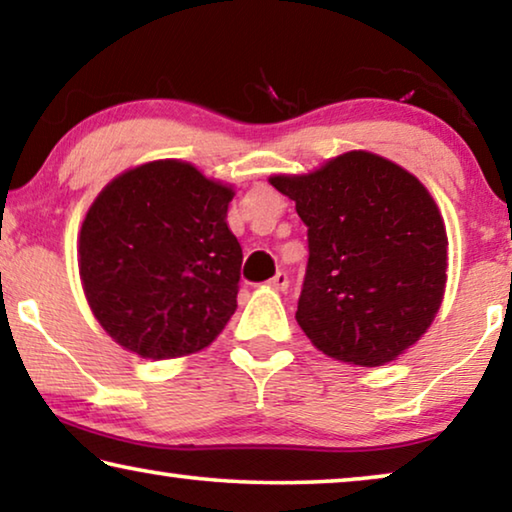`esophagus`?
I'll return each instance as SVG.
<instances>
[{"label":"esophagus","mask_w":512,"mask_h":512,"mask_svg":"<svg viewBox=\"0 0 512 512\" xmlns=\"http://www.w3.org/2000/svg\"><path fill=\"white\" fill-rule=\"evenodd\" d=\"M269 287L278 289V292H285V289L289 287V278H287V273H285V271H278L276 276H273V278L269 280Z\"/></svg>","instance_id":"esophagus-1"}]
</instances>
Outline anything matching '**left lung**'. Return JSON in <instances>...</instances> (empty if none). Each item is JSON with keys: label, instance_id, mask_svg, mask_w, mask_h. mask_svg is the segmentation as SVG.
I'll return each instance as SVG.
<instances>
[{"label": "left lung", "instance_id": "1", "mask_svg": "<svg viewBox=\"0 0 512 512\" xmlns=\"http://www.w3.org/2000/svg\"><path fill=\"white\" fill-rule=\"evenodd\" d=\"M269 183L308 227L296 322L319 352L377 368L407 352L446 292L448 236L414 174L372 151H347L308 174Z\"/></svg>", "mask_w": 512, "mask_h": 512}]
</instances>
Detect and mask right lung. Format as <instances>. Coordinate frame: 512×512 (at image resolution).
<instances>
[{
	"label": "right lung",
	"mask_w": 512,
	"mask_h": 512,
	"mask_svg": "<svg viewBox=\"0 0 512 512\" xmlns=\"http://www.w3.org/2000/svg\"><path fill=\"white\" fill-rule=\"evenodd\" d=\"M234 188L165 158L114 177L80 227L87 303L110 338L142 358L209 347L236 310L241 246L227 225Z\"/></svg>",
	"instance_id": "add662e5"
}]
</instances>
